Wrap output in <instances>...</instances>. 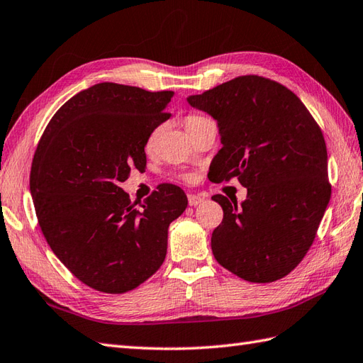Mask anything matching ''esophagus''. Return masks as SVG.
<instances>
[{"label": "esophagus", "mask_w": 363, "mask_h": 363, "mask_svg": "<svg viewBox=\"0 0 363 363\" xmlns=\"http://www.w3.org/2000/svg\"><path fill=\"white\" fill-rule=\"evenodd\" d=\"M187 199H189V204L195 207V206L201 204L202 201H204V196H201V195H193V193H190V195H187Z\"/></svg>", "instance_id": "esophagus-1"}]
</instances>
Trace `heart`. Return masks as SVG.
Masks as SVG:
<instances>
[{
	"instance_id": "obj_1",
	"label": "heart",
	"mask_w": 363,
	"mask_h": 363,
	"mask_svg": "<svg viewBox=\"0 0 363 363\" xmlns=\"http://www.w3.org/2000/svg\"><path fill=\"white\" fill-rule=\"evenodd\" d=\"M204 119H206V117L198 116V114H189L187 117H185V128H190V126L196 125V123L202 122ZM157 133H159V128L155 130L153 133L150 134V138H148V147H151V145H153V143H155V140H156V138H157ZM181 179H184V181H191L193 176L189 174V173H182V174H181Z\"/></svg>"
}]
</instances>
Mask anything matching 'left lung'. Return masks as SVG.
<instances>
[{
	"label": "left lung",
	"instance_id": "1",
	"mask_svg": "<svg viewBox=\"0 0 363 363\" xmlns=\"http://www.w3.org/2000/svg\"><path fill=\"white\" fill-rule=\"evenodd\" d=\"M189 104L218 121L223 148L216 182L238 178L247 198L223 195L212 250L227 271L252 283L288 275L313 246L331 198L323 133L291 89L261 75H241Z\"/></svg>",
	"mask_w": 363,
	"mask_h": 363
}]
</instances>
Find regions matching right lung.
I'll list each match as a JSON object with an SVG mask.
<instances>
[{
	"mask_svg": "<svg viewBox=\"0 0 363 363\" xmlns=\"http://www.w3.org/2000/svg\"><path fill=\"white\" fill-rule=\"evenodd\" d=\"M173 91L97 83L54 114L30 167L38 224L57 258L89 288L133 291L162 266L168 225L187 207L185 193L161 184L136 207L121 189L147 165L145 145L172 114Z\"/></svg>",
	"mask_w": 363,
	"mask_h": 363,
	"instance_id": "right-lung-1",
	"label": "right lung"
}]
</instances>
